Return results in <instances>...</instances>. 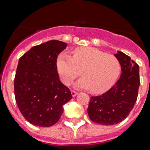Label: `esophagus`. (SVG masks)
Listing matches in <instances>:
<instances>
[{
    "instance_id": "1",
    "label": "esophagus",
    "mask_w": 150,
    "mask_h": 150,
    "mask_svg": "<svg viewBox=\"0 0 150 150\" xmlns=\"http://www.w3.org/2000/svg\"><path fill=\"white\" fill-rule=\"evenodd\" d=\"M77 94H78V92H76L75 91H71V96H72L73 97H75Z\"/></svg>"
}]
</instances>
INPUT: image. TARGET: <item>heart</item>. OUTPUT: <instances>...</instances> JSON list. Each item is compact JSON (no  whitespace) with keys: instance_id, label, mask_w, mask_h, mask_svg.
I'll return each mask as SVG.
<instances>
[{"instance_id":"1","label":"heart","mask_w":150,"mask_h":150,"mask_svg":"<svg viewBox=\"0 0 150 150\" xmlns=\"http://www.w3.org/2000/svg\"><path fill=\"white\" fill-rule=\"evenodd\" d=\"M56 67L61 80L70 86L79 75L83 78L75 83L79 88L91 89L94 94H102L114 85L120 73V62L115 55L92 47H80L72 52V57L61 53Z\"/></svg>"}]
</instances>
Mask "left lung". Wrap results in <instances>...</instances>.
Here are the masks:
<instances>
[{"instance_id": "8db88e82", "label": "left lung", "mask_w": 150, "mask_h": 150, "mask_svg": "<svg viewBox=\"0 0 150 150\" xmlns=\"http://www.w3.org/2000/svg\"><path fill=\"white\" fill-rule=\"evenodd\" d=\"M122 74L116 83L102 96H92L88 107L89 119L105 126L117 124L127 117L137 100L139 80V65L129 56L118 51Z\"/></svg>"}]
</instances>
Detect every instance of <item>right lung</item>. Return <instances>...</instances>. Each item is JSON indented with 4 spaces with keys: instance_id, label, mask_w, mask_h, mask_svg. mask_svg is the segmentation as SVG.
<instances>
[{
    "instance_id": "right-lung-1",
    "label": "right lung",
    "mask_w": 150,
    "mask_h": 150,
    "mask_svg": "<svg viewBox=\"0 0 150 150\" xmlns=\"http://www.w3.org/2000/svg\"><path fill=\"white\" fill-rule=\"evenodd\" d=\"M63 41L52 40L34 46L19 59L14 96L22 115L30 123L49 127L63 113V105L71 100V92L58 77L56 61L66 48Z\"/></svg>"
}]
</instances>
